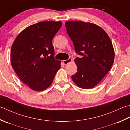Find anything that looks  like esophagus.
Instances as JSON below:
<instances>
[{"mask_svg": "<svg viewBox=\"0 0 130 130\" xmlns=\"http://www.w3.org/2000/svg\"><path fill=\"white\" fill-rule=\"evenodd\" d=\"M72 62V59H71V58H69L67 60H63L62 63L64 65H67V64H68L69 63H70Z\"/></svg>", "mask_w": 130, "mask_h": 130, "instance_id": "1", "label": "esophagus"}]
</instances>
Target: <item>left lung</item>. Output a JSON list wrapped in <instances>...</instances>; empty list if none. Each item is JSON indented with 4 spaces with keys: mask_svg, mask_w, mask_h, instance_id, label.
Segmentation results:
<instances>
[{
    "mask_svg": "<svg viewBox=\"0 0 130 130\" xmlns=\"http://www.w3.org/2000/svg\"><path fill=\"white\" fill-rule=\"evenodd\" d=\"M66 30L81 58L75 62L77 72L71 77L77 86L84 89L94 87L110 70L115 51L107 32L94 23L83 21H67Z\"/></svg>",
    "mask_w": 130,
    "mask_h": 130,
    "instance_id": "obj_1",
    "label": "left lung"
}]
</instances>
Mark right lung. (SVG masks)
I'll return each instance as SVG.
<instances>
[{
    "mask_svg": "<svg viewBox=\"0 0 130 130\" xmlns=\"http://www.w3.org/2000/svg\"><path fill=\"white\" fill-rule=\"evenodd\" d=\"M60 21H43L21 32L11 47L10 62L23 83L35 91H42L52 84L60 68L54 59L53 39L61 27Z\"/></svg>",
    "mask_w": 130,
    "mask_h": 130,
    "instance_id": "1",
    "label": "right lung"
}]
</instances>
